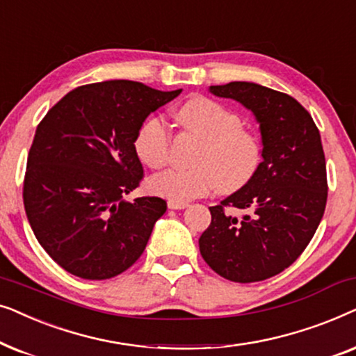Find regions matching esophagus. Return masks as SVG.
Listing matches in <instances>:
<instances>
[{
  "label": "esophagus",
  "mask_w": 356,
  "mask_h": 356,
  "mask_svg": "<svg viewBox=\"0 0 356 356\" xmlns=\"http://www.w3.org/2000/svg\"><path fill=\"white\" fill-rule=\"evenodd\" d=\"M188 202H178V201H168V209H173V211H181V209H186Z\"/></svg>",
  "instance_id": "obj_1"
}]
</instances>
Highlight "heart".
Returning <instances> with one entry per match:
<instances>
[{
  "instance_id": "heart-1",
  "label": "heart",
  "mask_w": 356,
  "mask_h": 356,
  "mask_svg": "<svg viewBox=\"0 0 356 356\" xmlns=\"http://www.w3.org/2000/svg\"><path fill=\"white\" fill-rule=\"evenodd\" d=\"M177 120L183 131L201 140L191 160L193 168L168 170L150 178V191L170 201L186 202L213 188L222 194L240 191L254 178L262 162V145L241 118L218 102L193 97L179 106ZM134 150L149 168H163L172 152V134L157 116L140 124Z\"/></svg>"
}]
</instances>
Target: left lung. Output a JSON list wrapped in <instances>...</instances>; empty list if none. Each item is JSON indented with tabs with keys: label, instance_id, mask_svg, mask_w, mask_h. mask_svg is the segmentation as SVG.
I'll return each mask as SVG.
<instances>
[{
	"label": "left lung",
	"instance_id": "8db88e82",
	"mask_svg": "<svg viewBox=\"0 0 356 356\" xmlns=\"http://www.w3.org/2000/svg\"><path fill=\"white\" fill-rule=\"evenodd\" d=\"M209 90L254 113L264 160L245 188L209 207L212 220L199 238V251L223 279L266 280L298 259L324 216L327 175L319 129L305 106L284 92L254 82Z\"/></svg>",
	"mask_w": 356,
	"mask_h": 356
}]
</instances>
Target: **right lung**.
Wrapping results in <instances>:
<instances>
[{
    "label": "right lung",
    "mask_w": 356,
    "mask_h": 356,
    "mask_svg": "<svg viewBox=\"0 0 356 356\" xmlns=\"http://www.w3.org/2000/svg\"><path fill=\"white\" fill-rule=\"evenodd\" d=\"M179 92L134 81L81 86L37 126L24 207L38 243L70 274L111 279L144 252L167 202L150 196L123 199L144 177L134 139L144 120Z\"/></svg>",
    "instance_id": "right-lung-1"
}]
</instances>
